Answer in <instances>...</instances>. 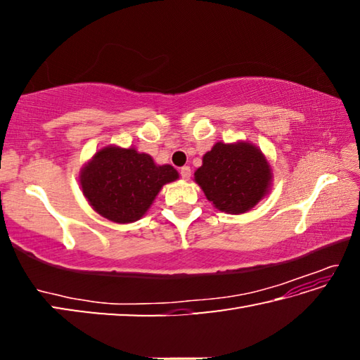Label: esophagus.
Segmentation results:
<instances>
[{"label":"esophagus","instance_id":"esophagus-1","mask_svg":"<svg viewBox=\"0 0 360 360\" xmlns=\"http://www.w3.org/2000/svg\"><path fill=\"white\" fill-rule=\"evenodd\" d=\"M179 174H181V178L182 179H191V174H192V172H191V167H182L181 169H179Z\"/></svg>","mask_w":360,"mask_h":360}]
</instances>
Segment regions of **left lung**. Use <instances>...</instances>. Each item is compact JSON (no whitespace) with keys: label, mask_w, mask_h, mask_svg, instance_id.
Segmentation results:
<instances>
[{"label":"left lung","mask_w":360,"mask_h":360,"mask_svg":"<svg viewBox=\"0 0 360 360\" xmlns=\"http://www.w3.org/2000/svg\"><path fill=\"white\" fill-rule=\"evenodd\" d=\"M271 173L262 152L249 143L214 144L203 155L195 181L217 210L240 214L268 192Z\"/></svg>","instance_id":"8db88e82"}]
</instances>
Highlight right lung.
Segmentation results:
<instances>
[{
    "label": "right lung",
    "instance_id": "right-lung-1",
    "mask_svg": "<svg viewBox=\"0 0 360 360\" xmlns=\"http://www.w3.org/2000/svg\"><path fill=\"white\" fill-rule=\"evenodd\" d=\"M178 179L169 165H155L152 157L133 148L96 152L84 167L81 186L92 208L112 222L138 221L154 202L163 184Z\"/></svg>",
    "mask_w": 360,
    "mask_h": 360
}]
</instances>
